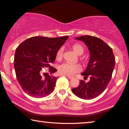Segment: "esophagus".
<instances>
[{"instance_id":"34e87169","label":"esophagus","mask_w":129,"mask_h":129,"mask_svg":"<svg viewBox=\"0 0 129 129\" xmlns=\"http://www.w3.org/2000/svg\"><path fill=\"white\" fill-rule=\"evenodd\" d=\"M64 76L65 77H67V78H68L69 79H72V78H73V77H72V76H67V75H64Z\"/></svg>"}]
</instances>
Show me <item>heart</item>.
<instances>
[{"mask_svg":"<svg viewBox=\"0 0 129 129\" xmlns=\"http://www.w3.org/2000/svg\"><path fill=\"white\" fill-rule=\"evenodd\" d=\"M72 49L77 55H82L84 52V48L82 45L79 44H74L72 46ZM63 49H59L56 53V59L57 60H60L62 58ZM81 70L80 65L77 64H72L68 62H64L60 64L58 67L59 73L67 76H73L75 73L80 72Z\"/></svg>","mask_w":129,"mask_h":129,"instance_id":"1","label":"heart"}]
</instances>
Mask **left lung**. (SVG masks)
Listing matches in <instances>:
<instances>
[{
    "label": "left lung",
    "mask_w": 129,
    "mask_h": 129,
    "mask_svg": "<svg viewBox=\"0 0 129 129\" xmlns=\"http://www.w3.org/2000/svg\"><path fill=\"white\" fill-rule=\"evenodd\" d=\"M76 39L83 41L89 51V61L81 75L89 76L90 80L86 83L80 80V85L72 89V92L78 98L89 100L99 96L106 89L111 79L115 58L112 48L102 39L88 35Z\"/></svg>",
    "instance_id": "8db88e82"
}]
</instances>
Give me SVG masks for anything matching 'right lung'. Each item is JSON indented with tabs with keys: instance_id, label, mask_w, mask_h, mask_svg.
<instances>
[{
	"instance_id": "obj_1",
	"label": "right lung",
	"mask_w": 129,
	"mask_h": 129,
	"mask_svg": "<svg viewBox=\"0 0 129 129\" xmlns=\"http://www.w3.org/2000/svg\"><path fill=\"white\" fill-rule=\"evenodd\" d=\"M68 37H32L17 47L14 66L17 80L26 93L41 98L53 92L57 77L48 73L43 75L42 70L43 67H48L50 74L57 71L51 64L56 58V52Z\"/></svg>"
}]
</instances>
